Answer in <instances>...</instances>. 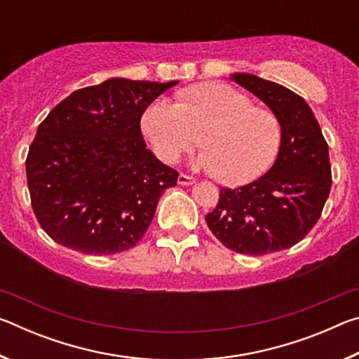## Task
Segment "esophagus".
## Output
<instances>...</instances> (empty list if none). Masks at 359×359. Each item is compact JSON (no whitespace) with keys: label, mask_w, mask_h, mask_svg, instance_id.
<instances>
[{"label":"esophagus","mask_w":359,"mask_h":359,"mask_svg":"<svg viewBox=\"0 0 359 359\" xmlns=\"http://www.w3.org/2000/svg\"><path fill=\"white\" fill-rule=\"evenodd\" d=\"M194 182H196V180H194L193 177H190V175H185V174H180L179 179H177V184L179 185H193Z\"/></svg>","instance_id":"esophagus-1"}]
</instances>
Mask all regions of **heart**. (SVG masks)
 I'll return each instance as SVG.
<instances>
[{
    "label": "heart",
    "mask_w": 359,
    "mask_h": 359,
    "mask_svg": "<svg viewBox=\"0 0 359 359\" xmlns=\"http://www.w3.org/2000/svg\"><path fill=\"white\" fill-rule=\"evenodd\" d=\"M141 128L155 155L172 165L201 137L204 150L193 166L218 172L224 184L244 185L274 163L282 142L276 114L252 106L247 95L226 83L188 88L182 101L156 100L145 109Z\"/></svg>",
    "instance_id": "obj_1"
}]
</instances>
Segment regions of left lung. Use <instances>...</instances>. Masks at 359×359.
Returning <instances> with one entry per match:
<instances>
[{
  "label": "left lung",
  "mask_w": 359,
  "mask_h": 359,
  "mask_svg": "<svg viewBox=\"0 0 359 359\" xmlns=\"http://www.w3.org/2000/svg\"><path fill=\"white\" fill-rule=\"evenodd\" d=\"M229 79L276 114L282 142L264 175L244 187L222 188L205 223L229 250L259 257L293 247L318 222L331 190L330 151L311 106L299 95L248 72Z\"/></svg>",
  "instance_id": "left-lung-1"
}]
</instances>
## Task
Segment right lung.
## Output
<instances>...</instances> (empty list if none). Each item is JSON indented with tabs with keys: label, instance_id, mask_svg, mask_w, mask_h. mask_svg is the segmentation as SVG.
<instances>
[{
	"label": "right lung",
	"instance_id": "1",
	"mask_svg": "<svg viewBox=\"0 0 359 359\" xmlns=\"http://www.w3.org/2000/svg\"><path fill=\"white\" fill-rule=\"evenodd\" d=\"M177 83L111 77L48 112L29 145L27 180L34 215L57 244L114 255L141 241L179 177L145 147L141 117Z\"/></svg>",
	"mask_w": 359,
	"mask_h": 359
}]
</instances>
